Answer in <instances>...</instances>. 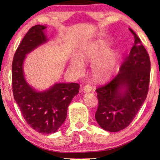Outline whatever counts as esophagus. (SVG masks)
<instances>
[{
    "instance_id": "obj_1",
    "label": "esophagus",
    "mask_w": 160,
    "mask_h": 160,
    "mask_svg": "<svg viewBox=\"0 0 160 160\" xmlns=\"http://www.w3.org/2000/svg\"><path fill=\"white\" fill-rule=\"evenodd\" d=\"M83 89H84V91L85 92H91L92 90V87L90 85H85V86L84 87V88H83Z\"/></svg>"
}]
</instances>
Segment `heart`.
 I'll list each match as a JSON object with an SVG mask.
<instances>
[{
  "label": "heart",
  "instance_id": "b5f03b06",
  "mask_svg": "<svg viewBox=\"0 0 160 160\" xmlns=\"http://www.w3.org/2000/svg\"><path fill=\"white\" fill-rule=\"evenodd\" d=\"M108 46L104 42L96 43L80 56L78 59H73L70 67L76 73L83 71L82 63L89 62L95 63L93 68V75L98 80H106L110 77L117 62V53L108 50Z\"/></svg>",
  "mask_w": 160,
  "mask_h": 160
}]
</instances>
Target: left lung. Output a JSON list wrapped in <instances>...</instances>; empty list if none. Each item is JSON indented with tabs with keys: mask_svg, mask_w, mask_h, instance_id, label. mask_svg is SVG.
Here are the masks:
<instances>
[{
	"mask_svg": "<svg viewBox=\"0 0 160 160\" xmlns=\"http://www.w3.org/2000/svg\"><path fill=\"white\" fill-rule=\"evenodd\" d=\"M130 54L122 62L119 73L108 84L98 87V107L95 119L106 131L126 128L137 115L148 91L151 63L149 55L136 33Z\"/></svg>",
	"mask_w": 160,
	"mask_h": 160,
	"instance_id": "8db88e82",
	"label": "left lung"
}]
</instances>
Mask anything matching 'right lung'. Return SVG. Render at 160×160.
<instances>
[{
	"label": "right lung",
	"mask_w": 160,
	"mask_h": 160,
	"mask_svg": "<svg viewBox=\"0 0 160 160\" xmlns=\"http://www.w3.org/2000/svg\"><path fill=\"white\" fill-rule=\"evenodd\" d=\"M46 27H32L15 52L12 62V89L22 114L30 128L38 132H55L65 122L69 104L78 93L76 83H57L47 90L37 92L24 77L23 62L26 54L45 42Z\"/></svg>",
	"instance_id": "obj_1"
}]
</instances>
